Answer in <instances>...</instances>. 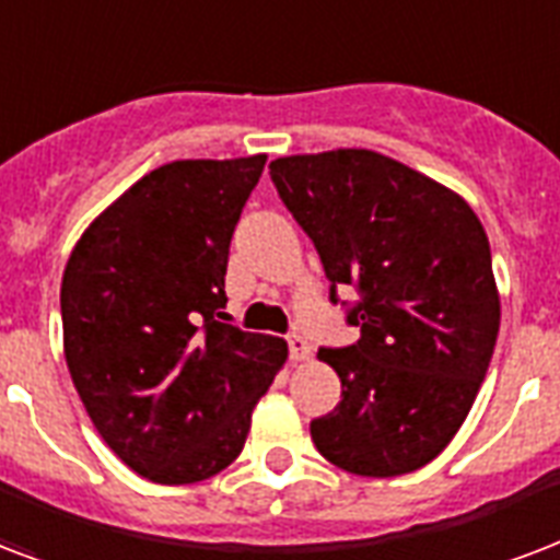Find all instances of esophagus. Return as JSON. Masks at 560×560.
I'll use <instances>...</instances> for the list:
<instances>
[{
	"label": "esophagus",
	"mask_w": 560,
	"mask_h": 560,
	"mask_svg": "<svg viewBox=\"0 0 560 560\" xmlns=\"http://www.w3.org/2000/svg\"><path fill=\"white\" fill-rule=\"evenodd\" d=\"M288 349L290 361H308L311 358V343L302 335H288Z\"/></svg>",
	"instance_id": "obj_1"
}]
</instances>
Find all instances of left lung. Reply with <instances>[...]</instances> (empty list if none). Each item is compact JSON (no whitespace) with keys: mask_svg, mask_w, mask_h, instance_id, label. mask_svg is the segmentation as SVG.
I'll return each mask as SVG.
<instances>
[{"mask_svg":"<svg viewBox=\"0 0 560 560\" xmlns=\"http://www.w3.org/2000/svg\"><path fill=\"white\" fill-rule=\"evenodd\" d=\"M272 185L314 241L331 302L361 328L352 347L319 349L340 402L311 422L335 467L390 479L446 450L476 402L499 335L488 234L458 194L370 149L276 158Z\"/></svg>","mask_w":560,"mask_h":560,"instance_id":"8db88e82","label":"left lung"}]
</instances>
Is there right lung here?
Returning a JSON list of instances; mask_svg holds the SVG:
<instances>
[{
  "instance_id": "obj_1",
  "label": "right lung",
  "mask_w": 560,
  "mask_h": 560,
  "mask_svg": "<svg viewBox=\"0 0 560 560\" xmlns=\"http://www.w3.org/2000/svg\"><path fill=\"white\" fill-rule=\"evenodd\" d=\"M264 164L158 166L93 220L63 270L72 384L102 441L155 485L229 467L288 361L281 337L220 323L234 225Z\"/></svg>"
}]
</instances>
